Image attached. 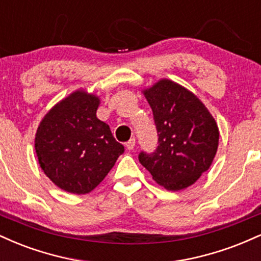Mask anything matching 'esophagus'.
Wrapping results in <instances>:
<instances>
[{"label":"esophagus","instance_id":"1","mask_svg":"<svg viewBox=\"0 0 261 261\" xmlns=\"http://www.w3.org/2000/svg\"><path fill=\"white\" fill-rule=\"evenodd\" d=\"M125 146H126V148L128 151H131V149H134L135 147V139H130L127 141L126 143H125Z\"/></svg>","mask_w":261,"mask_h":261}]
</instances>
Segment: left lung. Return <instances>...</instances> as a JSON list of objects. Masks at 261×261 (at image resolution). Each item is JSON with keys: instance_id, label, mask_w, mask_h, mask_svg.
Masks as SVG:
<instances>
[{"instance_id": "left-lung-1", "label": "left lung", "mask_w": 261, "mask_h": 261, "mask_svg": "<svg viewBox=\"0 0 261 261\" xmlns=\"http://www.w3.org/2000/svg\"><path fill=\"white\" fill-rule=\"evenodd\" d=\"M145 97L153 112L158 146L151 153L141 151L140 163L168 190L190 187L217 152L216 121L193 93L169 80L155 83Z\"/></svg>"}]
</instances>
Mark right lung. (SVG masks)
I'll return each instance as SVG.
<instances>
[{
	"label": "right lung",
	"mask_w": 261,
	"mask_h": 261,
	"mask_svg": "<svg viewBox=\"0 0 261 261\" xmlns=\"http://www.w3.org/2000/svg\"><path fill=\"white\" fill-rule=\"evenodd\" d=\"M99 99L74 92L45 115L35 136L41 169L71 194H87L103 181L125 148L97 118Z\"/></svg>",
	"instance_id": "obj_1"
}]
</instances>
